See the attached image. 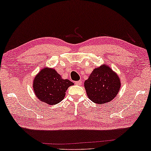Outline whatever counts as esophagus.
I'll list each match as a JSON object with an SVG mask.
<instances>
[{
  "label": "esophagus",
  "instance_id": "esophagus-1",
  "mask_svg": "<svg viewBox=\"0 0 151 151\" xmlns=\"http://www.w3.org/2000/svg\"><path fill=\"white\" fill-rule=\"evenodd\" d=\"M76 85H81L82 84V81H76L75 82Z\"/></svg>",
  "mask_w": 151,
  "mask_h": 151
}]
</instances>
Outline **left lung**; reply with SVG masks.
<instances>
[{
    "label": "left lung",
    "mask_w": 151,
    "mask_h": 151,
    "mask_svg": "<svg viewBox=\"0 0 151 151\" xmlns=\"http://www.w3.org/2000/svg\"><path fill=\"white\" fill-rule=\"evenodd\" d=\"M84 86L87 95L91 101L103 104L112 101L119 92L121 86L120 77L106 64L95 68Z\"/></svg>",
    "instance_id": "8db88e82"
}]
</instances>
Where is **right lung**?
<instances>
[{
  "instance_id": "obj_1",
  "label": "right lung",
  "mask_w": 151,
  "mask_h": 151,
  "mask_svg": "<svg viewBox=\"0 0 151 151\" xmlns=\"http://www.w3.org/2000/svg\"><path fill=\"white\" fill-rule=\"evenodd\" d=\"M73 85L69 80L63 79L55 68L45 67L35 76L33 88L40 101L55 105L64 99L67 89Z\"/></svg>"
}]
</instances>
